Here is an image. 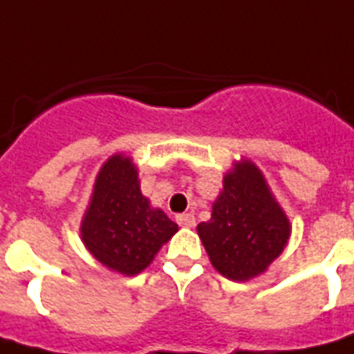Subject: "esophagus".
Listing matches in <instances>:
<instances>
[{
  "label": "esophagus",
  "instance_id": "esophagus-1",
  "mask_svg": "<svg viewBox=\"0 0 354 354\" xmlns=\"http://www.w3.org/2000/svg\"><path fill=\"white\" fill-rule=\"evenodd\" d=\"M176 223L180 226L191 228V226H195V215L193 213H180V215H176Z\"/></svg>",
  "mask_w": 354,
  "mask_h": 354
}]
</instances>
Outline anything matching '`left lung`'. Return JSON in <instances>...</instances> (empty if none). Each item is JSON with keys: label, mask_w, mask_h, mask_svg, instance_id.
<instances>
[{"label": "left lung", "mask_w": 354, "mask_h": 354, "mask_svg": "<svg viewBox=\"0 0 354 354\" xmlns=\"http://www.w3.org/2000/svg\"><path fill=\"white\" fill-rule=\"evenodd\" d=\"M213 267L230 280L263 273L280 256L290 223L273 201L261 172L250 161L237 163L225 176L212 219L196 226Z\"/></svg>", "instance_id": "1"}]
</instances>
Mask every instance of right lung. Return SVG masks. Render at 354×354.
<instances>
[{
    "instance_id": "add662e5",
    "label": "right lung",
    "mask_w": 354,
    "mask_h": 354,
    "mask_svg": "<svg viewBox=\"0 0 354 354\" xmlns=\"http://www.w3.org/2000/svg\"><path fill=\"white\" fill-rule=\"evenodd\" d=\"M174 232L176 223L161 209H152L141 195L131 161L113 156L96 178L81 225L85 247L104 266L131 277L141 273Z\"/></svg>"
}]
</instances>
